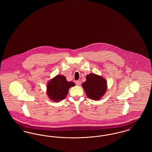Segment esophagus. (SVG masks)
Here are the masks:
<instances>
[{
    "instance_id": "34e87169",
    "label": "esophagus",
    "mask_w": 152,
    "mask_h": 152,
    "mask_svg": "<svg viewBox=\"0 0 152 152\" xmlns=\"http://www.w3.org/2000/svg\"><path fill=\"white\" fill-rule=\"evenodd\" d=\"M75 83L77 84V85H78V86H80V85L81 82H80V80H77V81H76V82H75Z\"/></svg>"
}]
</instances>
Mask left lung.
Wrapping results in <instances>:
<instances>
[{"instance_id": "1", "label": "left lung", "mask_w": 152, "mask_h": 152, "mask_svg": "<svg viewBox=\"0 0 152 152\" xmlns=\"http://www.w3.org/2000/svg\"><path fill=\"white\" fill-rule=\"evenodd\" d=\"M86 94L90 99L99 100L107 91V82L102 77L96 74H89L86 75V80L82 83Z\"/></svg>"}]
</instances>
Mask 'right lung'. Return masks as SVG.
Listing matches in <instances>:
<instances>
[{"label":"right lung","instance_id":"right-lung-1","mask_svg":"<svg viewBox=\"0 0 152 152\" xmlns=\"http://www.w3.org/2000/svg\"><path fill=\"white\" fill-rule=\"evenodd\" d=\"M75 86L72 82H68L64 75H58L49 80L47 85V94L54 102H59L66 97L69 88Z\"/></svg>","mask_w":152,"mask_h":152}]
</instances>
